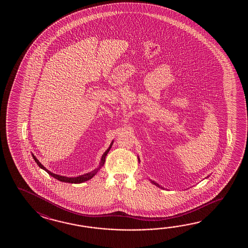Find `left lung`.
Listing matches in <instances>:
<instances>
[{"label": "left lung", "instance_id": "obj_1", "mask_svg": "<svg viewBox=\"0 0 248 248\" xmlns=\"http://www.w3.org/2000/svg\"><path fill=\"white\" fill-rule=\"evenodd\" d=\"M207 177H208V176H207ZM150 181L152 182V184H153V185H156V186H158V187H159V188H162V187H160V185H158V184H157L156 182H154V181H152V180H150Z\"/></svg>", "mask_w": 248, "mask_h": 248}]
</instances>
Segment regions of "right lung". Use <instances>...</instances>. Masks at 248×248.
I'll use <instances>...</instances> for the list:
<instances>
[{
  "mask_svg": "<svg viewBox=\"0 0 248 248\" xmlns=\"http://www.w3.org/2000/svg\"><path fill=\"white\" fill-rule=\"evenodd\" d=\"M112 143H113V141L111 142V144H110V146L108 147V149L106 150L105 153L102 155V158H101L100 163H99V166L96 168V169H94V170H92L91 172L90 173H87V174H81V175H79V176H76V177H68V176H63V175H59V174H54L52 172H50V171H48L43 165H42L39 160H38V158L33 155L32 153V158L33 159L35 160V162L37 163L38 166L41 168V169H43V170H45L46 172H47V174H49V175H51L53 176L54 178H56V179H58V181H60V182H63V183H69V184H81V183H84L86 181H88V180L91 179L92 177H94L96 173L100 170L101 168L104 166V164L106 162V155H107V153H109V151L111 150V146H112Z\"/></svg>",
  "mask_w": 248,
  "mask_h": 248,
  "instance_id": "right-lung-1",
  "label": "right lung"
}]
</instances>
